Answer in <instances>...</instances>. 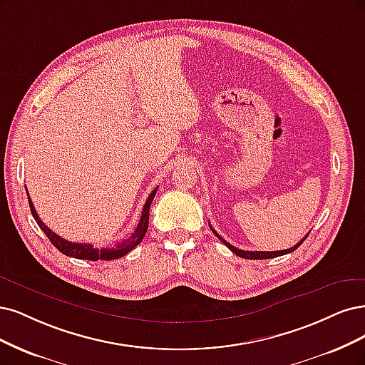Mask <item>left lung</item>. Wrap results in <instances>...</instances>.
I'll list each match as a JSON object with an SVG mask.
<instances>
[{
	"label": "left lung",
	"instance_id": "8db88e82",
	"mask_svg": "<svg viewBox=\"0 0 365 365\" xmlns=\"http://www.w3.org/2000/svg\"><path fill=\"white\" fill-rule=\"evenodd\" d=\"M211 228V231L215 232V235L219 238V240L226 246V247H230L232 252L235 254V255H238V257H242V258H246V259H269V258H276V257H281V255H285V254H290V252H293V250H296L300 245H302L304 242H305V238L308 237V235H305L302 240H300L297 245H294L293 247H290V249H284V250H274V252H261V250H257V252H254V250H242V249H237V247H234L232 245H230L228 242L225 240V238H222L215 230H212V226H210Z\"/></svg>",
	"mask_w": 365,
	"mask_h": 365
}]
</instances>
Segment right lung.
<instances>
[{
	"mask_svg": "<svg viewBox=\"0 0 365 365\" xmlns=\"http://www.w3.org/2000/svg\"><path fill=\"white\" fill-rule=\"evenodd\" d=\"M158 188V187H157ZM157 188H154L150 195L148 196L143 211H142V217L139 220V225H137V228L134 230V232L128 237L125 238V240H120L119 243H116L115 246H108V247H93L89 243H73V242H68L65 238H61L60 235H57L56 232H53L51 230L48 228V226L41 220V217L37 216V212L34 210V205L31 202V199L29 196V204H30V210H31V215L34 217V220L39 225V228L46 234V237L49 238V242L54 245V247H57L61 254H65L66 257H72V258H78V259H89V261H110V259H118L122 258L123 255H127L128 252L139 245L143 237L148 231V223H149V208L150 204H153L154 196L157 193Z\"/></svg>",
	"mask_w": 365,
	"mask_h": 365,
	"instance_id": "add662e5",
	"label": "right lung"
}]
</instances>
